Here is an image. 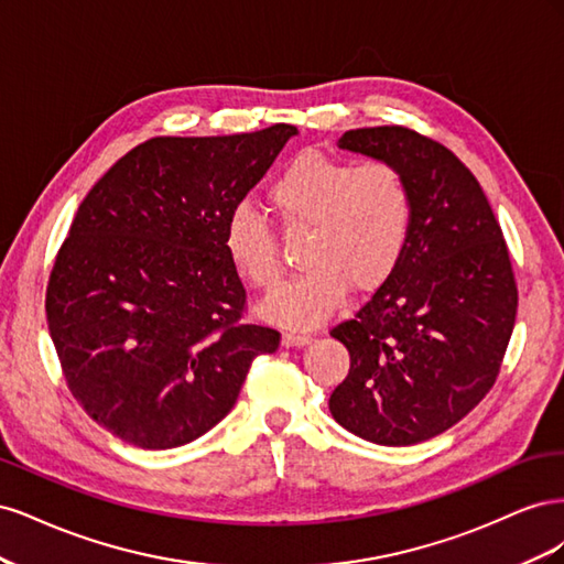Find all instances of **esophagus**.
<instances>
[{
	"label": "esophagus",
	"instance_id": "1",
	"mask_svg": "<svg viewBox=\"0 0 564 564\" xmlns=\"http://www.w3.org/2000/svg\"><path fill=\"white\" fill-rule=\"evenodd\" d=\"M311 340H313V336H308V334H296V332L282 334V346L284 348H303V346H308Z\"/></svg>",
	"mask_w": 564,
	"mask_h": 564
}]
</instances>
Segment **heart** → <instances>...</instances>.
Returning <instances> with one entry per match:
<instances>
[{"label": "heart", "mask_w": 564, "mask_h": 564, "mask_svg": "<svg viewBox=\"0 0 564 564\" xmlns=\"http://www.w3.org/2000/svg\"><path fill=\"white\" fill-rule=\"evenodd\" d=\"M268 199L286 230H308V272L268 299L265 317L292 329L322 324L355 294L377 292L395 272L414 224V197L400 169L303 152L270 183ZM224 249L232 268L259 289L282 280V251L270 220L249 204L230 209Z\"/></svg>", "instance_id": "heart-1"}]
</instances>
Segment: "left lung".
Wrapping results in <instances>:
<instances>
[{
  "mask_svg": "<svg viewBox=\"0 0 564 564\" xmlns=\"http://www.w3.org/2000/svg\"><path fill=\"white\" fill-rule=\"evenodd\" d=\"M338 148L395 164L414 224L395 272L332 336L350 369L329 398L336 423L383 447L452 429L499 377L518 286L480 183L452 150L404 127L352 129Z\"/></svg>",
  "mask_w": 564,
  "mask_h": 564,
  "instance_id": "1",
  "label": "left lung"
}]
</instances>
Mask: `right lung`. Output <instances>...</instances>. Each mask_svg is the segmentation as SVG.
Masks as SVG:
<instances>
[{
    "label": "right lung",
    "mask_w": 564,
    "mask_h": 564,
    "mask_svg": "<svg viewBox=\"0 0 564 564\" xmlns=\"http://www.w3.org/2000/svg\"><path fill=\"white\" fill-rule=\"evenodd\" d=\"M158 135L84 197L46 286L67 388L98 425L143 449L187 445L237 402L275 329L245 324L224 226L296 135Z\"/></svg>",
    "instance_id": "obj_1"
}]
</instances>
